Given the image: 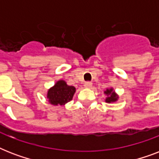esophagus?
<instances>
[{
    "mask_svg": "<svg viewBox=\"0 0 159 159\" xmlns=\"http://www.w3.org/2000/svg\"><path fill=\"white\" fill-rule=\"evenodd\" d=\"M84 86L87 87V88H91V87H92V83L91 82H85Z\"/></svg>",
    "mask_w": 159,
    "mask_h": 159,
    "instance_id": "34e87169",
    "label": "esophagus"
}]
</instances>
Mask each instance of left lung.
I'll return each mask as SVG.
<instances>
[{"instance_id": "1", "label": "left lung", "mask_w": 159, "mask_h": 159, "mask_svg": "<svg viewBox=\"0 0 159 159\" xmlns=\"http://www.w3.org/2000/svg\"><path fill=\"white\" fill-rule=\"evenodd\" d=\"M105 94L107 96L106 99V102H108V103H111V102H115L118 100V96L115 93V92L113 91V88H111V89H107L105 92Z\"/></svg>"}]
</instances>
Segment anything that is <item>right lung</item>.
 Wrapping results in <instances>:
<instances>
[{
	"label": "right lung",
	"mask_w": 159,
	"mask_h": 159,
	"mask_svg": "<svg viewBox=\"0 0 159 159\" xmlns=\"http://www.w3.org/2000/svg\"><path fill=\"white\" fill-rule=\"evenodd\" d=\"M76 88L68 86L63 80H60L48 91V97L49 103L54 106H62L70 102L73 97Z\"/></svg>",
	"instance_id": "add662e5"
}]
</instances>
